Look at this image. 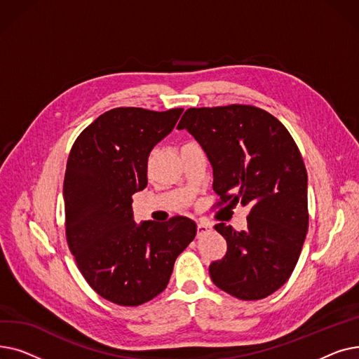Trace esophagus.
Here are the masks:
<instances>
[{"label": "esophagus", "mask_w": 359, "mask_h": 359, "mask_svg": "<svg viewBox=\"0 0 359 359\" xmlns=\"http://www.w3.org/2000/svg\"><path fill=\"white\" fill-rule=\"evenodd\" d=\"M196 229H198V236L206 234V233L212 230L211 225H208V224H202V222H199V224H198V227H196Z\"/></svg>", "instance_id": "1"}]
</instances>
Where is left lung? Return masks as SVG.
I'll return each mask as SVG.
<instances>
[{"label":"left lung","instance_id":"obj_1","mask_svg":"<svg viewBox=\"0 0 359 359\" xmlns=\"http://www.w3.org/2000/svg\"><path fill=\"white\" fill-rule=\"evenodd\" d=\"M177 129L208 157L217 205H250L246 230L215 225L227 253L210 265L212 282L238 299L273 294L291 276L309 230L307 170L295 141L271 113L248 104L191 107Z\"/></svg>","mask_w":359,"mask_h":359}]
</instances>
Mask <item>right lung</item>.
Wrapping results in <instances>:
<instances>
[{
  "mask_svg": "<svg viewBox=\"0 0 359 359\" xmlns=\"http://www.w3.org/2000/svg\"><path fill=\"white\" fill-rule=\"evenodd\" d=\"M183 109L116 107L75 140L64 179L65 231L88 285L111 303L141 306L163 292L196 224L173 217L137 224L132 195L145 189L148 156Z\"/></svg>",
  "mask_w": 359,
  "mask_h": 359,
  "instance_id": "right-lung-1",
  "label": "right lung"
}]
</instances>
